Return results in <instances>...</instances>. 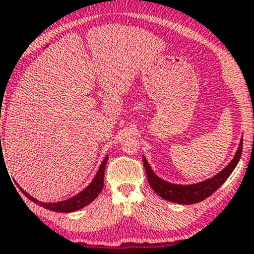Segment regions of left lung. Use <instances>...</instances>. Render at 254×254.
I'll return each instance as SVG.
<instances>
[{
  "label": "left lung",
  "mask_w": 254,
  "mask_h": 254,
  "mask_svg": "<svg viewBox=\"0 0 254 254\" xmlns=\"http://www.w3.org/2000/svg\"><path fill=\"white\" fill-rule=\"evenodd\" d=\"M242 149H243V137H242L239 147H238L233 160L221 172L217 173L216 176H214L212 178L206 179V181L199 182V183H194V185H174V183L164 181L155 174L145 156H142V160L150 187L161 198L176 203H182V205H192V203L201 202L205 198H207L208 196L214 193L217 188L224 185V182L229 178V176L237 167L238 161L242 156Z\"/></svg>",
  "instance_id": "obj_1"
}]
</instances>
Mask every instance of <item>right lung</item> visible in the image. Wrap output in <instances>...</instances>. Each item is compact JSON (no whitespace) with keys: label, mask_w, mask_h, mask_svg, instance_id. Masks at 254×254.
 I'll return each mask as SVG.
<instances>
[{"label":"right lung","mask_w":254,"mask_h":254,"mask_svg":"<svg viewBox=\"0 0 254 254\" xmlns=\"http://www.w3.org/2000/svg\"><path fill=\"white\" fill-rule=\"evenodd\" d=\"M108 161V156H105V159L103 160L102 165L98 169V173H96V176L94 177L93 182H91L90 185L87 186L85 190H82L80 193H77L76 196L71 197L68 199H64V201H60V202H40L38 199H35L34 197H31L30 194L26 193L25 190H21V192L28 197L29 199H31L33 202L37 203V205L42 206V207L47 208V210L51 211H56V212H72V211H77L80 208L85 207L89 203H91L96 197L99 196V193L102 192L103 186H104V170H105V165H107Z\"/></svg>","instance_id":"add662e5"}]
</instances>
